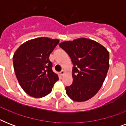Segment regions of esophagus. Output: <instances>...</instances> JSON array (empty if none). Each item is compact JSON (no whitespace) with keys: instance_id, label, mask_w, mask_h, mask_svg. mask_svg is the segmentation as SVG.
Here are the masks:
<instances>
[{"instance_id":"obj_1","label":"esophagus","mask_w":126,"mask_h":126,"mask_svg":"<svg viewBox=\"0 0 126 126\" xmlns=\"http://www.w3.org/2000/svg\"><path fill=\"white\" fill-rule=\"evenodd\" d=\"M64 73H65V71H64V70H63V71H61V72H60V75H61V76H63Z\"/></svg>"}]
</instances>
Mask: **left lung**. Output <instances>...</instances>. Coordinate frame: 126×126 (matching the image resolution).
Listing matches in <instances>:
<instances>
[{
    "label": "left lung",
    "instance_id": "left-lung-1",
    "mask_svg": "<svg viewBox=\"0 0 126 126\" xmlns=\"http://www.w3.org/2000/svg\"><path fill=\"white\" fill-rule=\"evenodd\" d=\"M70 56L73 64V84L65 88L75 101H86L101 88L109 68V53L94 40L80 38L59 44Z\"/></svg>",
    "mask_w": 126,
    "mask_h": 126
}]
</instances>
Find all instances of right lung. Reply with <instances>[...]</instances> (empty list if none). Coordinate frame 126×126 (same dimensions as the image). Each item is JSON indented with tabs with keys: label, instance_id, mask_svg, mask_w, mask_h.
I'll use <instances>...</instances> for the list:
<instances>
[{
	"label": "right lung",
	"instance_id": "1",
	"mask_svg": "<svg viewBox=\"0 0 126 126\" xmlns=\"http://www.w3.org/2000/svg\"><path fill=\"white\" fill-rule=\"evenodd\" d=\"M59 42L46 37L36 38L23 43L15 52V73L19 84L29 95L36 98L47 95L59 80L49 59Z\"/></svg>",
	"mask_w": 126,
	"mask_h": 126
}]
</instances>
